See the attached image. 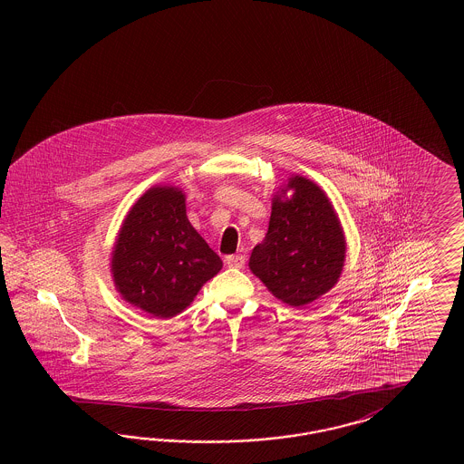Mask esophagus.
<instances>
[{
  "label": "esophagus",
  "instance_id": "34e87169",
  "mask_svg": "<svg viewBox=\"0 0 464 464\" xmlns=\"http://www.w3.org/2000/svg\"><path fill=\"white\" fill-rule=\"evenodd\" d=\"M226 265L229 266V267L242 269L243 266H245V256H240V254H237V256H227V257H226Z\"/></svg>",
  "mask_w": 464,
  "mask_h": 464
}]
</instances>
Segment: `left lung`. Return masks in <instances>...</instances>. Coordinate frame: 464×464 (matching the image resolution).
<instances>
[{
  "mask_svg": "<svg viewBox=\"0 0 464 464\" xmlns=\"http://www.w3.org/2000/svg\"><path fill=\"white\" fill-rule=\"evenodd\" d=\"M290 198H273L265 240L254 246L250 269L269 292L294 308L329 292L344 265L346 243L325 193L309 179L292 177Z\"/></svg>",
  "mask_w": 464,
  "mask_h": 464,
  "instance_id": "1",
  "label": "left lung"
}]
</instances>
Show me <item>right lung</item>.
I'll return each mask as SVG.
<instances>
[{
    "label": "right lung",
    "mask_w": 464,
    "mask_h": 464,
    "mask_svg": "<svg viewBox=\"0 0 464 464\" xmlns=\"http://www.w3.org/2000/svg\"><path fill=\"white\" fill-rule=\"evenodd\" d=\"M184 201L177 188L150 189L129 212L112 252V276L123 299L158 318L189 306L222 267L188 221Z\"/></svg>",
    "instance_id": "obj_1"
}]
</instances>
